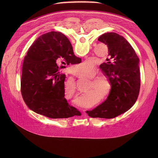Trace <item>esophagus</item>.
<instances>
[{
  "label": "esophagus",
  "instance_id": "34e87169",
  "mask_svg": "<svg viewBox=\"0 0 158 158\" xmlns=\"http://www.w3.org/2000/svg\"><path fill=\"white\" fill-rule=\"evenodd\" d=\"M85 110H83V111H82V114H85Z\"/></svg>",
  "mask_w": 158,
  "mask_h": 158
}]
</instances>
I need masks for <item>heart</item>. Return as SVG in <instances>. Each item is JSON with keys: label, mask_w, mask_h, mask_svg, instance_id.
<instances>
[{"label": "heart", "mask_w": 158, "mask_h": 158, "mask_svg": "<svg viewBox=\"0 0 158 158\" xmlns=\"http://www.w3.org/2000/svg\"><path fill=\"white\" fill-rule=\"evenodd\" d=\"M89 62L86 61L82 63L76 65V70L77 72L80 70H85L82 75L79 76L81 78L91 79L89 86L86 90L87 93L82 95L78 100V104L85 107H89L92 105L93 98L92 95L94 93H98L99 96L107 98L112 92L113 85L111 81L104 76H98V70L95 66H92L89 69ZM77 95L76 88L73 83L65 86L64 88V97L66 99L75 98Z\"/></svg>", "instance_id": "heart-1"}]
</instances>
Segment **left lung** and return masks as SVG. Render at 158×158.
<instances>
[{"instance_id":"1","label":"left lung","mask_w":158,"mask_h":158,"mask_svg":"<svg viewBox=\"0 0 158 158\" xmlns=\"http://www.w3.org/2000/svg\"><path fill=\"white\" fill-rule=\"evenodd\" d=\"M98 40L108 48L110 59L100 69L112 83V92L101 105L86 111L92 118H113L127 111L138 98L140 88L139 61L128 41L115 32H106Z\"/></svg>"}]
</instances>
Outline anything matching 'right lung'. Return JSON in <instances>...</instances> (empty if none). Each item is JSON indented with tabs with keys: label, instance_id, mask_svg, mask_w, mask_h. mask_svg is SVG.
Returning a JSON list of instances; mask_svg holds the SVG:
<instances>
[{
	"label": "right lung",
	"instance_id": "1",
	"mask_svg": "<svg viewBox=\"0 0 158 158\" xmlns=\"http://www.w3.org/2000/svg\"><path fill=\"white\" fill-rule=\"evenodd\" d=\"M81 61L61 32L51 31L38 38L29 48L22 69L21 94L29 108L51 118L81 116L64 97L66 76L60 70L65 66H58Z\"/></svg>",
	"mask_w": 158,
	"mask_h": 158
}]
</instances>
